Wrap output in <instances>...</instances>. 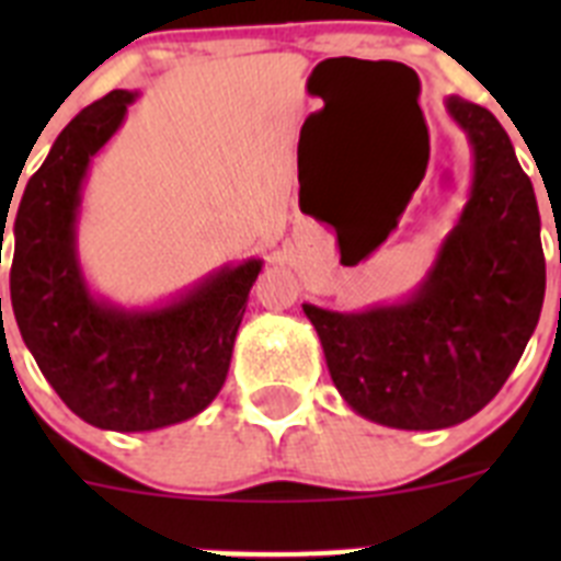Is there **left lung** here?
Masks as SVG:
<instances>
[{
  "label": "left lung",
  "mask_w": 561,
  "mask_h": 561,
  "mask_svg": "<svg viewBox=\"0 0 561 561\" xmlns=\"http://www.w3.org/2000/svg\"><path fill=\"white\" fill-rule=\"evenodd\" d=\"M447 108L472 142L474 180L424 284L401 304L356 314L304 304L342 399L396 430H444L483 410L517 368L542 311L531 180L489 108L460 98H447Z\"/></svg>",
  "instance_id": "8db88e82"
}]
</instances>
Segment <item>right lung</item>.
<instances>
[{"label":"right lung","instance_id":"add662e5","mask_svg":"<svg viewBox=\"0 0 561 561\" xmlns=\"http://www.w3.org/2000/svg\"><path fill=\"white\" fill-rule=\"evenodd\" d=\"M134 98L114 89L58 134L19 202L10 264V304L44 379L87 424L114 433L171 427L219 396L261 272V261L250 257L146 311L89 295L76 255L81 185ZM8 213L0 210L2 241Z\"/></svg>","mask_w":561,"mask_h":561}]
</instances>
